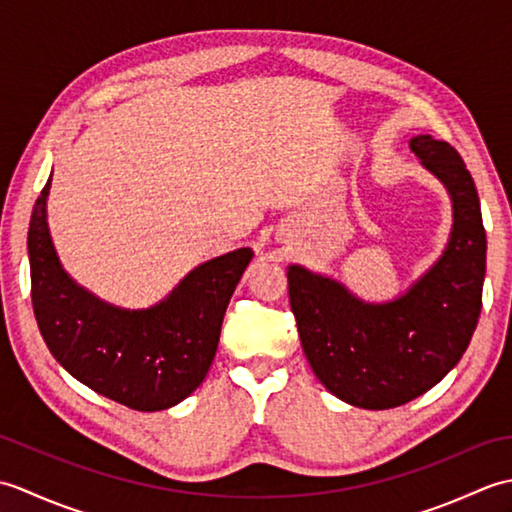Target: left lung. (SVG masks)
<instances>
[{"instance_id": "8db88e82", "label": "left lung", "mask_w": 512, "mask_h": 512, "mask_svg": "<svg viewBox=\"0 0 512 512\" xmlns=\"http://www.w3.org/2000/svg\"><path fill=\"white\" fill-rule=\"evenodd\" d=\"M409 149L449 193L442 255L389 301H365L330 275L290 264V308L312 372L352 407L391 409L422 396L458 365L482 310L486 233L480 198L449 143L413 136Z\"/></svg>"}]
</instances>
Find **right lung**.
<instances>
[{"instance_id":"right-lung-1","label":"right lung","mask_w":512,"mask_h":512,"mask_svg":"<svg viewBox=\"0 0 512 512\" xmlns=\"http://www.w3.org/2000/svg\"><path fill=\"white\" fill-rule=\"evenodd\" d=\"M50 182L52 176L28 228L32 308L48 350L79 383L129 409L178 405L209 372L224 312L253 248L195 266L151 308H118L76 284L61 266L48 228Z\"/></svg>"}]
</instances>
